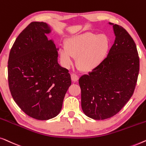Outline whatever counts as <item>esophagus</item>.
Masks as SVG:
<instances>
[{
    "label": "esophagus",
    "mask_w": 146,
    "mask_h": 146,
    "mask_svg": "<svg viewBox=\"0 0 146 146\" xmlns=\"http://www.w3.org/2000/svg\"><path fill=\"white\" fill-rule=\"evenodd\" d=\"M71 79L74 82H77L79 80V76L76 75L75 73L71 74Z\"/></svg>",
    "instance_id": "esophagus-1"
}]
</instances>
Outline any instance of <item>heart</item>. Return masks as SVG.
<instances>
[{"instance_id":"1","label":"heart","mask_w":146,"mask_h":146,"mask_svg":"<svg viewBox=\"0 0 146 146\" xmlns=\"http://www.w3.org/2000/svg\"><path fill=\"white\" fill-rule=\"evenodd\" d=\"M110 41L105 34L85 32L69 37L65 40L60 51V58L65 67H70L73 57L82 71L90 72L98 68L108 56Z\"/></svg>"}]
</instances>
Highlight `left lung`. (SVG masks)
<instances>
[{"mask_svg":"<svg viewBox=\"0 0 146 146\" xmlns=\"http://www.w3.org/2000/svg\"><path fill=\"white\" fill-rule=\"evenodd\" d=\"M113 25L115 40L104 62L79 80L86 116L104 120L116 114L132 97L139 71L136 45L122 26Z\"/></svg>","mask_w":146,"mask_h":146,"instance_id":"8db88e82","label":"left lung"}]
</instances>
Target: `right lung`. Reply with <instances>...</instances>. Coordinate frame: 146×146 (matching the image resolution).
<instances>
[{
  "label": "right lung",
  "mask_w": 146,
  "mask_h": 146,
  "mask_svg": "<svg viewBox=\"0 0 146 146\" xmlns=\"http://www.w3.org/2000/svg\"><path fill=\"white\" fill-rule=\"evenodd\" d=\"M50 32L45 22H31L16 39L8 61L12 98L22 111L40 120L60 112L71 85L69 70L57 62L58 49L46 36Z\"/></svg>",
  "instance_id": "obj_1"
}]
</instances>
